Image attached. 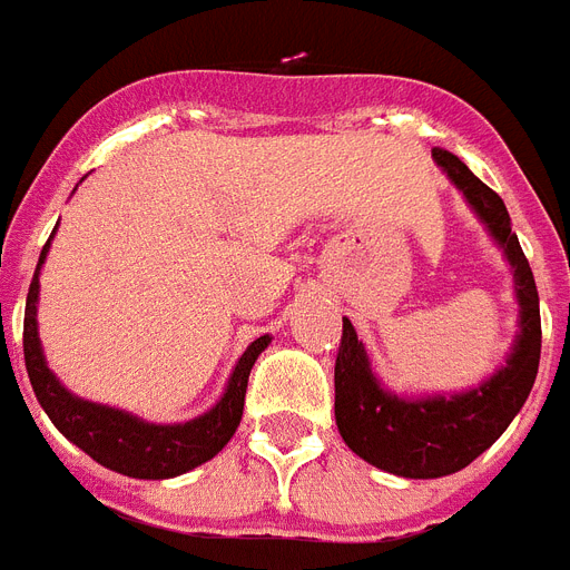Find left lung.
<instances>
[{
    "label": "left lung",
    "instance_id": "left-lung-1",
    "mask_svg": "<svg viewBox=\"0 0 570 570\" xmlns=\"http://www.w3.org/2000/svg\"><path fill=\"white\" fill-rule=\"evenodd\" d=\"M432 158L465 194L473 212L480 214V220L503 247L509 264L515 267L521 335L507 367L482 382L480 389L456 397L400 400L380 389L362 341L353 323L344 317L335 356V421L341 439L364 462L409 480L448 476L471 465L482 450H489L521 412L523 400L530 397L541 356L539 291L518 235L509 226L503 199L448 149H432Z\"/></svg>",
    "mask_w": 570,
    "mask_h": 570
}]
</instances>
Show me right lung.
Listing matches in <instances>:
<instances>
[{"label": "right lung", "instance_id": "obj_1", "mask_svg": "<svg viewBox=\"0 0 570 570\" xmlns=\"http://www.w3.org/2000/svg\"><path fill=\"white\" fill-rule=\"evenodd\" d=\"M47 247L40 249L38 271L29 285V299H26V321H22V353H26V371H29L31 389L38 394L40 406L47 409L52 423L67 435V439L97 459L99 465L111 468L126 476L138 480H164L176 476L190 468L203 465L212 456H217L226 441L235 435L244 414V397H247V380L258 353H262L271 338L262 335L247 347V353L238 358L235 373H232L226 394L220 403L206 412L197 421L176 423V426H156L144 423L117 409L97 406L88 400L72 397L61 382L55 380L52 371L43 362L38 338V273L47 258Z\"/></svg>", "mask_w": 570, "mask_h": 570}]
</instances>
